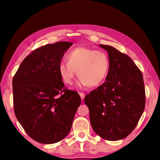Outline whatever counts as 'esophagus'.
I'll return each mask as SVG.
<instances>
[{
	"label": "esophagus",
	"mask_w": 160,
	"mask_h": 160,
	"mask_svg": "<svg viewBox=\"0 0 160 160\" xmlns=\"http://www.w3.org/2000/svg\"><path fill=\"white\" fill-rule=\"evenodd\" d=\"M79 95H80L81 98H82V100H84V93L79 92Z\"/></svg>",
	"instance_id": "34e87169"
}]
</instances>
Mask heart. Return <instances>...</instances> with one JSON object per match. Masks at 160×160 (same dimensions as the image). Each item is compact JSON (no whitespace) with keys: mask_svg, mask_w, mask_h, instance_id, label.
Listing matches in <instances>:
<instances>
[{"mask_svg":"<svg viewBox=\"0 0 160 160\" xmlns=\"http://www.w3.org/2000/svg\"><path fill=\"white\" fill-rule=\"evenodd\" d=\"M65 61L58 65V71L63 82L73 84L76 71L79 77L78 85L98 87L108 76L110 69L108 57L104 52L96 51L87 47H76L66 54Z\"/></svg>","mask_w":160,"mask_h":160,"instance_id":"heart-1","label":"heart"}]
</instances>
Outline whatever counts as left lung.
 <instances>
[{"mask_svg": "<svg viewBox=\"0 0 160 160\" xmlns=\"http://www.w3.org/2000/svg\"><path fill=\"white\" fill-rule=\"evenodd\" d=\"M110 69L106 81L84 98L93 130L102 138L128 136L138 123L146 104L143 74L130 57L108 45Z\"/></svg>", "mask_w": 160, "mask_h": 160, "instance_id": "1", "label": "left lung"}]
</instances>
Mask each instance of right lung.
Masks as SVG:
<instances>
[{"label": "right lung", "mask_w": 160, "mask_h": 160, "mask_svg": "<svg viewBox=\"0 0 160 160\" xmlns=\"http://www.w3.org/2000/svg\"><path fill=\"white\" fill-rule=\"evenodd\" d=\"M72 45L60 41L33 50L13 78L15 116L38 143L52 144L66 137L82 102L77 92L65 87L58 71L59 63Z\"/></svg>", "instance_id": "1"}]
</instances>
